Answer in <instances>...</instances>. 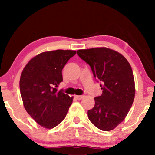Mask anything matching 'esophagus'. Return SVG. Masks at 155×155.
<instances>
[{
  "instance_id": "obj_1",
  "label": "esophagus",
  "mask_w": 155,
  "mask_h": 155,
  "mask_svg": "<svg viewBox=\"0 0 155 155\" xmlns=\"http://www.w3.org/2000/svg\"><path fill=\"white\" fill-rule=\"evenodd\" d=\"M75 97L77 100H81L84 97V95H75Z\"/></svg>"
}]
</instances>
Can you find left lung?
<instances>
[{
  "instance_id": "1",
  "label": "left lung",
  "mask_w": 155,
  "mask_h": 155,
  "mask_svg": "<svg viewBox=\"0 0 155 155\" xmlns=\"http://www.w3.org/2000/svg\"><path fill=\"white\" fill-rule=\"evenodd\" d=\"M77 54L91 68L103 90L95 97L94 107L88 110L89 120L101 130H111L124 120L134 100L130 65L123 55L105 47L80 49Z\"/></svg>"
}]
</instances>
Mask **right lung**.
Segmentation results:
<instances>
[{
    "label": "right lung",
    "instance_id": "add662e5",
    "mask_svg": "<svg viewBox=\"0 0 155 155\" xmlns=\"http://www.w3.org/2000/svg\"><path fill=\"white\" fill-rule=\"evenodd\" d=\"M76 53L62 49L42 52L30 60L21 74L19 89L24 107L45 128L59 124L72 104L73 97L57 87L63 81L62 70Z\"/></svg>",
    "mask_w": 155,
    "mask_h": 155
}]
</instances>
